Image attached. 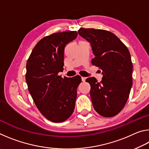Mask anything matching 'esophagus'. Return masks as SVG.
Listing matches in <instances>:
<instances>
[{
    "instance_id": "esophagus-1",
    "label": "esophagus",
    "mask_w": 149,
    "mask_h": 149,
    "mask_svg": "<svg viewBox=\"0 0 149 149\" xmlns=\"http://www.w3.org/2000/svg\"><path fill=\"white\" fill-rule=\"evenodd\" d=\"M85 79H86V78H85V77H81V80H82L83 82H84L85 81Z\"/></svg>"
}]
</instances>
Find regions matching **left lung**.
<instances>
[{"label": "left lung", "mask_w": 149, "mask_h": 149, "mask_svg": "<svg viewBox=\"0 0 149 149\" xmlns=\"http://www.w3.org/2000/svg\"><path fill=\"white\" fill-rule=\"evenodd\" d=\"M78 33L91 45L95 55L92 64L102 71L100 82L94 77L86 79L91 85L93 107L102 116H114L125 105L133 84L129 50L116 35L107 30L80 28Z\"/></svg>", "instance_id": "8db88e82"}]
</instances>
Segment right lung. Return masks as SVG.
I'll list each match as a JSON object with an SVG mask.
<instances>
[{"label":"right lung","mask_w":149,"mask_h":149,"mask_svg":"<svg viewBox=\"0 0 149 149\" xmlns=\"http://www.w3.org/2000/svg\"><path fill=\"white\" fill-rule=\"evenodd\" d=\"M76 31L54 33L43 37L33 49L26 64V80L36 107L50 122H64L74 112L79 75H58L64 68V48L76 38Z\"/></svg>","instance_id":"add662e5"}]
</instances>
